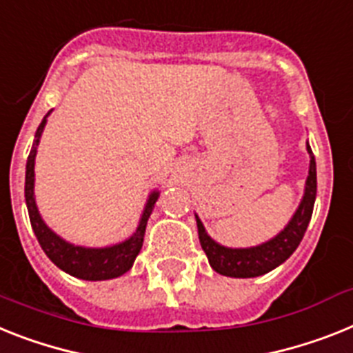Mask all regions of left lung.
<instances>
[{
  "label": "left lung",
  "mask_w": 353,
  "mask_h": 353,
  "mask_svg": "<svg viewBox=\"0 0 353 353\" xmlns=\"http://www.w3.org/2000/svg\"><path fill=\"white\" fill-rule=\"evenodd\" d=\"M307 150L310 154V168L307 185H305V195L300 206L296 210L294 217L287 224L282 233H278L272 241L265 242L256 248H248V250H232L217 244L204 232L203 222L197 217V232H199L201 248L204 250L208 262L219 274L233 278H253L265 274L278 268L280 263L285 262L289 256L296 251L303 239L307 226H309L310 217H312L314 201H316V161H314L312 150L307 145Z\"/></svg>",
  "instance_id": "1"
}]
</instances>
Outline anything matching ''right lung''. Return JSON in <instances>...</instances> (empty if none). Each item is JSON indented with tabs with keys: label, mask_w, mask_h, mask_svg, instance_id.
I'll use <instances>...</instances> for the list:
<instances>
[{
	"label": "right lung",
	"mask_w": 353,
	"mask_h": 353,
	"mask_svg": "<svg viewBox=\"0 0 353 353\" xmlns=\"http://www.w3.org/2000/svg\"><path fill=\"white\" fill-rule=\"evenodd\" d=\"M50 114V112H48ZM46 114V117H48ZM46 117L41 121V125L37 127L35 132V140L32 145V150L26 159V177H25V199L26 208H28V215H30V224L34 230L37 241H39L41 248L46 253L50 260H52L57 268L62 271H66L68 274L82 280H109V278L121 276L123 272H127L132 268L136 256L140 253L141 245H143V235L145 228H147V221H149L150 213H152L154 204L158 201V192H152L147 201V206L143 210V215L140 219V224L136 228L134 235L131 239H127L121 244L111 245V248H99V250H91V248H81V245L68 244L66 241H62L61 236L50 230L41 219L37 206H35L34 199V165H35V154H37V145H39V138L43 134V129L46 125Z\"/></svg>",
	"instance_id": "add662e5"
}]
</instances>
